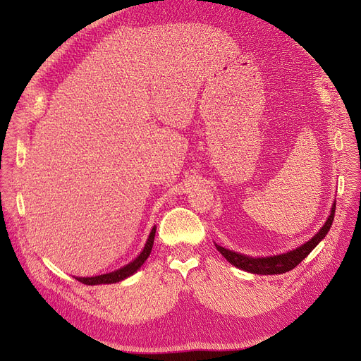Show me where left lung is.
Wrapping results in <instances>:
<instances>
[{
  "instance_id": "obj_1",
  "label": "left lung",
  "mask_w": 361,
  "mask_h": 361,
  "mask_svg": "<svg viewBox=\"0 0 361 361\" xmlns=\"http://www.w3.org/2000/svg\"><path fill=\"white\" fill-rule=\"evenodd\" d=\"M335 206H336V200H334L332 207H331V214L326 219V222L322 225V228L305 244L298 245V247L288 250L286 253H279V255H272V256H247L243 255L230 249H225L222 245L215 243L216 250L228 260L231 264H234L235 268L250 272V274H257V275H279V274H286L291 269H294L297 264L306 259L307 255L316 247V245L324 240L328 234V231L331 230L332 222H334V216H335Z\"/></svg>"
}]
</instances>
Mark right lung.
Wrapping results in <instances>:
<instances>
[{"label": "right lung", "mask_w": 361, "mask_h": 361, "mask_svg": "<svg viewBox=\"0 0 361 361\" xmlns=\"http://www.w3.org/2000/svg\"><path fill=\"white\" fill-rule=\"evenodd\" d=\"M155 233H157V225L152 226V230L147 235V240L143 245L142 252L131 262H128L127 264H124V267H121L120 269H116V271L108 272V274H102V275H94V276H75V279L80 281L82 283H86V286H102V283H117V282L127 279L131 275H135L142 268V264L146 262V259L149 257V255L152 252V247H154Z\"/></svg>", "instance_id": "right-lung-1"}]
</instances>
